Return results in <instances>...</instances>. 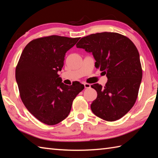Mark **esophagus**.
<instances>
[{
    "mask_svg": "<svg viewBox=\"0 0 158 158\" xmlns=\"http://www.w3.org/2000/svg\"><path fill=\"white\" fill-rule=\"evenodd\" d=\"M84 87H85V88H91V85L89 84V83H84Z\"/></svg>",
    "mask_w": 158,
    "mask_h": 158,
    "instance_id": "1",
    "label": "esophagus"
}]
</instances>
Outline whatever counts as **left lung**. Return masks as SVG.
I'll use <instances>...</instances> for the list:
<instances>
[{"label": "left lung", "mask_w": 158, "mask_h": 158, "mask_svg": "<svg viewBox=\"0 0 158 158\" xmlns=\"http://www.w3.org/2000/svg\"><path fill=\"white\" fill-rule=\"evenodd\" d=\"M76 46L92 53L96 68L108 79L105 87L92 85L98 94L91 105L92 112L108 122L122 118L135 105L141 83L138 49L126 36L107 32L83 37Z\"/></svg>", "instance_id": "1"}]
</instances>
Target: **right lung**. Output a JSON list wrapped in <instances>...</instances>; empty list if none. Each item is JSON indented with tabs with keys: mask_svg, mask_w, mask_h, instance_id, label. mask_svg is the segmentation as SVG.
<instances>
[{
	"mask_svg": "<svg viewBox=\"0 0 158 158\" xmlns=\"http://www.w3.org/2000/svg\"><path fill=\"white\" fill-rule=\"evenodd\" d=\"M79 39L52 35L32 40L16 66L15 79L23 105L47 125H56L67 117L73 100L84 89L78 82L64 84L58 75L65 53Z\"/></svg>",
	"mask_w": 158,
	"mask_h": 158,
	"instance_id": "add662e5",
	"label": "right lung"
}]
</instances>
